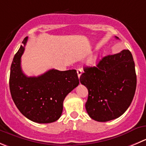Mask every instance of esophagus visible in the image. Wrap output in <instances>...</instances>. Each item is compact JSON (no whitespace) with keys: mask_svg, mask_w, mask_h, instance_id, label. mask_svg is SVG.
I'll return each instance as SVG.
<instances>
[{"mask_svg":"<svg viewBox=\"0 0 146 146\" xmlns=\"http://www.w3.org/2000/svg\"><path fill=\"white\" fill-rule=\"evenodd\" d=\"M77 75H78V77L80 78V76H81L82 73V69H80V68H78V69H77Z\"/></svg>","mask_w":146,"mask_h":146,"instance_id":"34e87169","label":"esophagus"}]
</instances>
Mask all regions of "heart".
<instances>
[{
	"label": "heart",
	"instance_id": "obj_1",
	"mask_svg": "<svg viewBox=\"0 0 146 146\" xmlns=\"http://www.w3.org/2000/svg\"><path fill=\"white\" fill-rule=\"evenodd\" d=\"M96 60H97V56H92L90 59H89L88 63L90 64H94L95 63V62H96Z\"/></svg>",
	"mask_w": 146,
	"mask_h": 146
}]
</instances>
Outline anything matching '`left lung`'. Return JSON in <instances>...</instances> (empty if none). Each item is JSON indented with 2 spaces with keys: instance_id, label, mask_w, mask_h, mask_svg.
<instances>
[{
  "instance_id": "left-lung-1",
  "label": "left lung",
  "mask_w": 146,
  "mask_h": 146,
  "mask_svg": "<svg viewBox=\"0 0 146 146\" xmlns=\"http://www.w3.org/2000/svg\"><path fill=\"white\" fill-rule=\"evenodd\" d=\"M84 71L80 80L88 90L85 108L89 116L98 122L110 121L121 116L131 104L136 89L131 52L124 49L118 54L108 55L96 66H87Z\"/></svg>"
}]
</instances>
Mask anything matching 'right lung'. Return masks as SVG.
I'll use <instances>...</instances> for the list:
<instances>
[{"label": "right lung", "instance_id": "obj_1", "mask_svg": "<svg viewBox=\"0 0 146 146\" xmlns=\"http://www.w3.org/2000/svg\"><path fill=\"white\" fill-rule=\"evenodd\" d=\"M28 37L23 39L11 66L9 87L18 109L30 120L38 123L56 121L63 110V102L80 84L75 69H50L38 77H27L21 66V59Z\"/></svg>", "mask_w": 146, "mask_h": 146}]
</instances>
